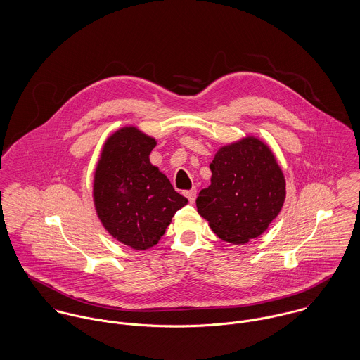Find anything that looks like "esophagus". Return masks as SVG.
I'll return each instance as SVG.
<instances>
[{"instance_id":"1","label":"esophagus","mask_w":360,"mask_h":360,"mask_svg":"<svg viewBox=\"0 0 360 360\" xmlns=\"http://www.w3.org/2000/svg\"><path fill=\"white\" fill-rule=\"evenodd\" d=\"M196 193H198L196 189H191V191H186V192H185V196L188 198V200H189L191 202H193V201L196 200Z\"/></svg>"}]
</instances>
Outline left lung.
I'll return each instance as SVG.
<instances>
[{
  "label": "left lung",
  "instance_id": "8db88e82",
  "mask_svg": "<svg viewBox=\"0 0 360 360\" xmlns=\"http://www.w3.org/2000/svg\"><path fill=\"white\" fill-rule=\"evenodd\" d=\"M210 168L211 185L200 191L196 205L214 233L233 244L262 235L285 198V181L272 150L247 136L221 148Z\"/></svg>",
  "mask_w": 360,
  "mask_h": 360
}]
</instances>
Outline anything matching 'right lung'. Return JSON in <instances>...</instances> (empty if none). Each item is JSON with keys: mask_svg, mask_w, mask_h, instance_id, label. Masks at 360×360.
Returning <instances> with one entry per match:
<instances>
[{"mask_svg": "<svg viewBox=\"0 0 360 360\" xmlns=\"http://www.w3.org/2000/svg\"><path fill=\"white\" fill-rule=\"evenodd\" d=\"M155 146L156 139L124 127L106 141L95 169L96 214L115 239L135 250L158 244L174 214L188 202L150 164Z\"/></svg>", "mask_w": 360, "mask_h": 360, "instance_id": "1", "label": "right lung"}]
</instances>
